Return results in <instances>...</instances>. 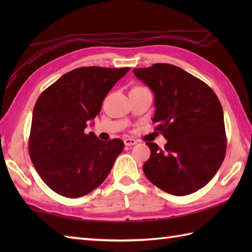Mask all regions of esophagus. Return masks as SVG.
<instances>
[{
    "mask_svg": "<svg viewBox=\"0 0 252 252\" xmlns=\"http://www.w3.org/2000/svg\"><path fill=\"white\" fill-rule=\"evenodd\" d=\"M137 141L134 140V138H126L125 140V145L126 146H133V145H136Z\"/></svg>",
    "mask_w": 252,
    "mask_h": 252,
    "instance_id": "obj_1",
    "label": "esophagus"
}]
</instances>
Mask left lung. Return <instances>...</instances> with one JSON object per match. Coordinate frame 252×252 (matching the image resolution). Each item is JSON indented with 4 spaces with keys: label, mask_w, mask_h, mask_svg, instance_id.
<instances>
[{
    "label": "left lung",
    "mask_w": 252,
    "mask_h": 252,
    "mask_svg": "<svg viewBox=\"0 0 252 252\" xmlns=\"http://www.w3.org/2000/svg\"><path fill=\"white\" fill-rule=\"evenodd\" d=\"M155 94V130L167 138L164 148L147 142L146 178L171 195L184 196L207 185L226 154L222 105L200 79L170 63L133 69Z\"/></svg>",
    "instance_id": "8db88e82"
}]
</instances>
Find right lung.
<instances>
[{
    "mask_svg": "<svg viewBox=\"0 0 252 252\" xmlns=\"http://www.w3.org/2000/svg\"><path fill=\"white\" fill-rule=\"evenodd\" d=\"M130 68L80 67L44 90L33 108L29 155L36 172L57 194L77 198L98 187L109 174L125 143L100 141L84 132L89 120Z\"/></svg>",
    "mask_w": 252,
    "mask_h": 252,
    "instance_id": "right-lung-1",
    "label": "right lung"
}]
</instances>
